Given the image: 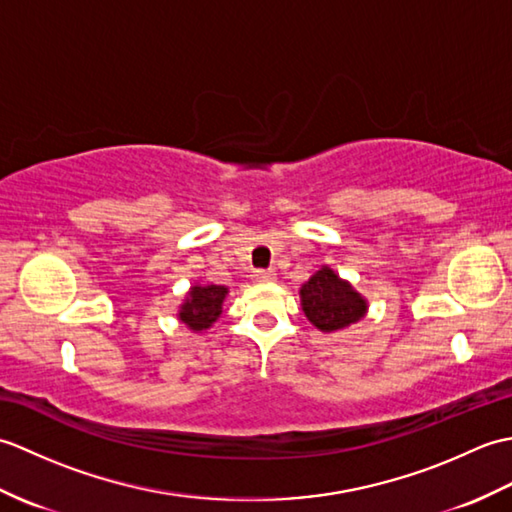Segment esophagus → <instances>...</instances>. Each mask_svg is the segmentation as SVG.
<instances>
[{
  "label": "esophagus",
  "instance_id": "34e87169",
  "mask_svg": "<svg viewBox=\"0 0 512 512\" xmlns=\"http://www.w3.org/2000/svg\"><path fill=\"white\" fill-rule=\"evenodd\" d=\"M253 277H255L257 284H273V281L277 279L275 270H257Z\"/></svg>",
  "mask_w": 512,
  "mask_h": 512
}]
</instances>
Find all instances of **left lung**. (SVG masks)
<instances>
[{
  "instance_id": "obj_1",
  "label": "left lung",
  "mask_w": 512,
  "mask_h": 512,
  "mask_svg": "<svg viewBox=\"0 0 512 512\" xmlns=\"http://www.w3.org/2000/svg\"><path fill=\"white\" fill-rule=\"evenodd\" d=\"M301 310L321 332H341L361 321L369 306L350 281L339 277L330 266L317 270L299 288Z\"/></svg>"
}]
</instances>
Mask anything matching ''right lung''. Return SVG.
<instances>
[{
	"label": "right lung",
	"mask_w": 512,
	"mask_h": 512,
	"mask_svg": "<svg viewBox=\"0 0 512 512\" xmlns=\"http://www.w3.org/2000/svg\"><path fill=\"white\" fill-rule=\"evenodd\" d=\"M228 295L226 286L217 284H193L184 295L178 308V321L187 325L191 332H204L220 319L224 299Z\"/></svg>",
	"instance_id": "right-lung-1"
}]
</instances>
